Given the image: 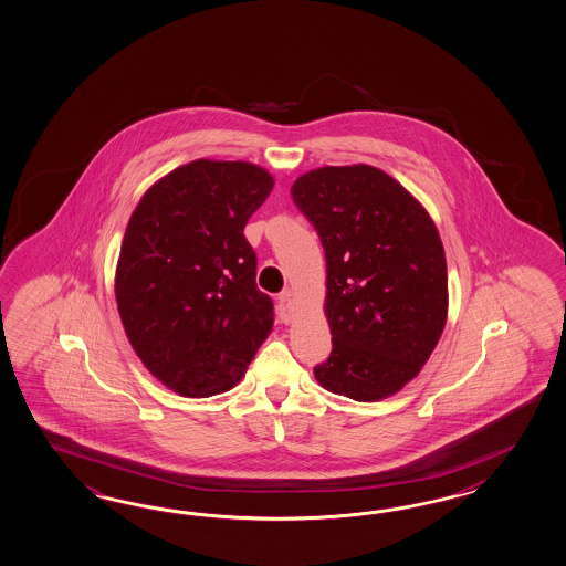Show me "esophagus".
<instances>
[{
    "label": "esophagus",
    "mask_w": 566,
    "mask_h": 566,
    "mask_svg": "<svg viewBox=\"0 0 566 566\" xmlns=\"http://www.w3.org/2000/svg\"><path fill=\"white\" fill-rule=\"evenodd\" d=\"M291 297H293V293L290 290L283 291L281 295H279V302H276V314H279V318L281 322H290L291 312H293V304H291Z\"/></svg>",
    "instance_id": "1"
}]
</instances>
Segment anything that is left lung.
<instances>
[{
	"mask_svg": "<svg viewBox=\"0 0 566 566\" xmlns=\"http://www.w3.org/2000/svg\"><path fill=\"white\" fill-rule=\"evenodd\" d=\"M291 197L326 256L331 357L319 386L357 402L405 388L431 357L448 319V264L424 207L367 164L300 176Z\"/></svg>",
	"mask_w": 566,
	"mask_h": 566,
	"instance_id": "8db88e82",
	"label": "left lung"
}]
</instances>
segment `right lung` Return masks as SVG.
<instances>
[{"instance_id":"1","label":"right lung","mask_w":566,"mask_h":566,"mask_svg":"<svg viewBox=\"0 0 566 566\" xmlns=\"http://www.w3.org/2000/svg\"><path fill=\"white\" fill-rule=\"evenodd\" d=\"M250 161L195 160L135 207L116 264V305L149 374L187 398L233 388L273 331L244 228L273 190Z\"/></svg>"}]
</instances>
